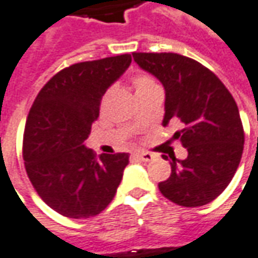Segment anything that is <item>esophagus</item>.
Masks as SVG:
<instances>
[{
    "label": "esophagus",
    "instance_id": "esophagus-1",
    "mask_svg": "<svg viewBox=\"0 0 258 258\" xmlns=\"http://www.w3.org/2000/svg\"><path fill=\"white\" fill-rule=\"evenodd\" d=\"M137 158L141 159V161H144V162H151L152 159H154V154H151V152H145V151H138L134 154Z\"/></svg>",
    "mask_w": 258,
    "mask_h": 258
}]
</instances>
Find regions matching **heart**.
<instances>
[{"instance_id":"1","label":"heart","mask_w":258,"mask_h":258,"mask_svg":"<svg viewBox=\"0 0 258 258\" xmlns=\"http://www.w3.org/2000/svg\"><path fill=\"white\" fill-rule=\"evenodd\" d=\"M133 83H134V87H136V92H143V90H147V89H151L154 86H157L154 79L150 78L148 75H143V73L136 75Z\"/></svg>"}]
</instances>
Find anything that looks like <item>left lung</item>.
I'll list each match as a JSON object with an SVG mask.
<instances>
[{"mask_svg":"<svg viewBox=\"0 0 258 258\" xmlns=\"http://www.w3.org/2000/svg\"><path fill=\"white\" fill-rule=\"evenodd\" d=\"M134 62L165 90L162 125L182 122L173 134L186 148L185 159L171 158V176L158 185L171 202L196 208L220 195L237 171L244 131L239 108L215 73L178 53H133ZM162 158L168 161L166 155Z\"/></svg>","mask_w":258,"mask_h":258,"instance_id":"8db88e82","label":"left lung"}]
</instances>
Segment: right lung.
Segmentation results:
<instances>
[{
	"label": "right lung",
	"mask_w": 258,
	"mask_h": 258,
	"mask_svg": "<svg viewBox=\"0 0 258 258\" xmlns=\"http://www.w3.org/2000/svg\"><path fill=\"white\" fill-rule=\"evenodd\" d=\"M131 55L72 64L43 86L24 134L28 178L49 208L63 216L99 215L113 201L128 154L96 157L85 141L110 86L128 69Z\"/></svg>",
	"instance_id": "right-lung-1"
}]
</instances>
